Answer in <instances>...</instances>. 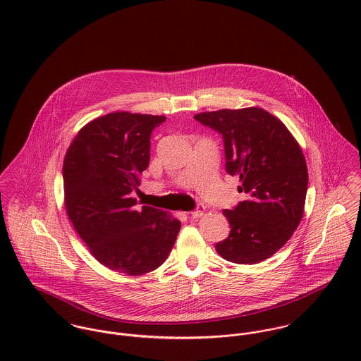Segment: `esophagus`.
I'll use <instances>...</instances> for the list:
<instances>
[{"label":"esophagus","mask_w":361,"mask_h":361,"mask_svg":"<svg viewBox=\"0 0 361 361\" xmlns=\"http://www.w3.org/2000/svg\"><path fill=\"white\" fill-rule=\"evenodd\" d=\"M204 209H206V207L203 206V204H197L196 209L190 211V215H192L193 218H199V216H202V215L204 214Z\"/></svg>","instance_id":"1"}]
</instances>
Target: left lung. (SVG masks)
<instances>
[{"label":"left lung","mask_w":361,"mask_h":361,"mask_svg":"<svg viewBox=\"0 0 361 361\" xmlns=\"http://www.w3.org/2000/svg\"><path fill=\"white\" fill-rule=\"evenodd\" d=\"M224 139L225 169L239 176L245 199L224 209L231 232L216 253L236 264H257L276 253L299 226L309 173L300 146L288 128L257 106L195 115Z\"/></svg>","instance_id":"left-lung-1"}]
</instances>
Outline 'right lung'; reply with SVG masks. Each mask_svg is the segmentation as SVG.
Returning <instances> with one entry per match:
<instances>
[{
  "instance_id": "obj_1",
  "label": "right lung",
  "mask_w": 361,
  "mask_h": 361,
  "mask_svg": "<svg viewBox=\"0 0 361 361\" xmlns=\"http://www.w3.org/2000/svg\"><path fill=\"white\" fill-rule=\"evenodd\" d=\"M162 115L112 112L89 122L62 168L65 207L92 255L112 271L143 275L171 253L180 222L162 209H135L133 190L150 162V137Z\"/></svg>"
}]
</instances>
